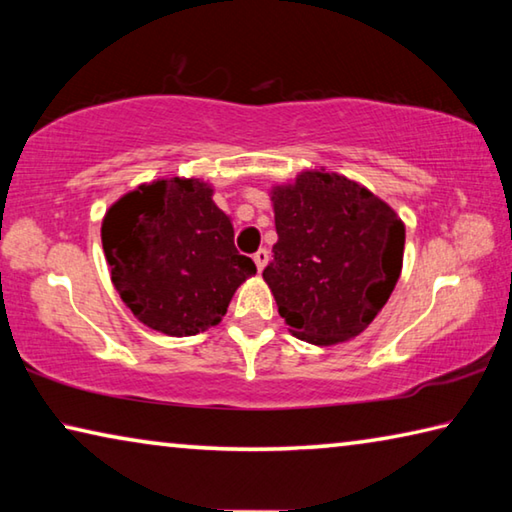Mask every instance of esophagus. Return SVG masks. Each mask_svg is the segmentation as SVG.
Here are the masks:
<instances>
[{
    "mask_svg": "<svg viewBox=\"0 0 512 512\" xmlns=\"http://www.w3.org/2000/svg\"><path fill=\"white\" fill-rule=\"evenodd\" d=\"M253 259H255V266H257V271L262 273V271H264V266L268 264V250H266V248H259L257 253L253 255Z\"/></svg>",
    "mask_w": 512,
    "mask_h": 512,
    "instance_id": "obj_1",
    "label": "esophagus"
}]
</instances>
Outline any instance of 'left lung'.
<instances>
[{
	"instance_id": "obj_1",
	"label": "left lung",
	"mask_w": 512,
	"mask_h": 512,
	"mask_svg": "<svg viewBox=\"0 0 512 512\" xmlns=\"http://www.w3.org/2000/svg\"><path fill=\"white\" fill-rule=\"evenodd\" d=\"M271 201L277 244L262 275L289 332L311 345L359 336L400 280L404 221L370 189L325 169L275 185Z\"/></svg>"
}]
</instances>
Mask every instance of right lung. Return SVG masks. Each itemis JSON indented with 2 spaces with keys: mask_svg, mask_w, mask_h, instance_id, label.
Returning <instances> with one entry per match:
<instances>
[{
  "mask_svg": "<svg viewBox=\"0 0 512 512\" xmlns=\"http://www.w3.org/2000/svg\"><path fill=\"white\" fill-rule=\"evenodd\" d=\"M212 196L201 178H158L103 216L110 280L133 316L160 334L194 336L219 325L235 291L257 273Z\"/></svg>",
  "mask_w": 512,
  "mask_h": 512,
  "instance_id": "right-lung-1",
  "label": "right lung"
}]
</instances>
